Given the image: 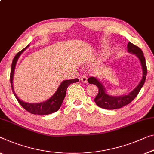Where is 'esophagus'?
<instances>
[{
	"label": "esophagus",
	"instance_id": "obj_1",
	"mask_svg": "<svg viewBox=\"0 0 154 154\" xmlns=\"http://www.w3.org/2000/svg\"><path fill=\"white\" fill-rule=\"evenodd\" d=\"M80 80H81V82H83V83H87V79L85 75H82V76H81V78H80Z\"/></svg>",
	"mask_w": 154,
	"mask_h": 154
}]
</instances>
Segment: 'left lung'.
<instances>
[{
    "mask_svg": "<svg viewBox=\"0 0 154 154\" xmlns=\"http://www.w3.org/2000/svg\"><path fill=\"white\" fill-rule=\"evenodd\" d=\"M127 51L131 54H134L140 60L142 69H143V77L141 80L133 90L126 95L111 96L107 94L105 87L97 78L94 76L89 78V83L95 85L98 88V93L94 99V101L98 107L111 110L120 109L125 105H127L136 98L145 84L147 69H146L145 58L143 51L138 47L129 42L127 44Z\"/></svg>",
    "mask_w": 154,
    "mask_h": 154,
    "instance_id": "left-lung-1",
    "label": "left lung"
}]
</instances>
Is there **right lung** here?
Returning a JSON list of instances; mask_svg holds the SVG:
<instances>
[{
    "mask_svg": "<svg viewBox=\"0 0 154 154\" xmlns=\"http://www.w3.org/2000/svg\"><path fill=\"white\" fill-rule=\"evenodd\" d=\"M29 46V45L21 50L19 52L17 53V54L14 58V60L12 61V64H11V74H10V82L11 85V89H12L13 93L15 96L16 98L17 99L18 103L20 105L27 110L33 114H38V115H47L50 114V113H54L60 109V106L62 105L63 101L65 98L66 95V91H67V87L69 85L72 83H74V82H79V80L78 79H72V80H65L61 82L60 85H59L58 87L57 90L56 91L52 96H51L49 99L44 102H41V103H27V102L23 101L22 100L18 98L15 93L13 87V79H14V70H15V67L16 65V63L18 60V58L20 56L24 51L26 50V49Z\"/></svg>",
    "mask_w": 154,
    "mask_h": 154,
    "instance_id": "obj_1",
    "label": "right lung"
}]
</instances>
